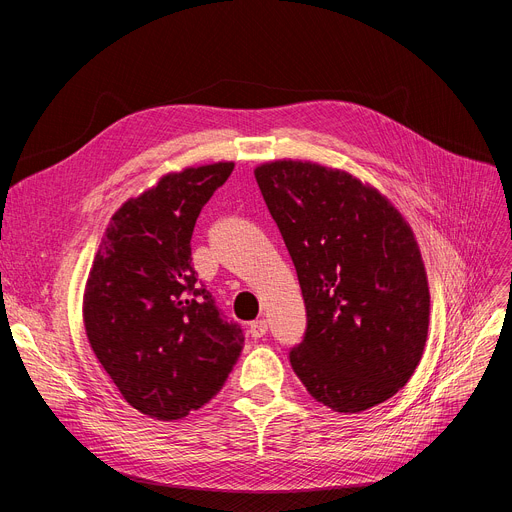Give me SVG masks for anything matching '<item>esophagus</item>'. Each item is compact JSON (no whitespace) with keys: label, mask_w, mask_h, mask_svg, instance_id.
I'll return each instance as SVG.
<instances>
[{"label":"esophagus","mask_w":512,"mask_h":512,"mask_svg":"<svg viewBox=\"0 0 512 512\" xmlns=\"http://www.w3.org/2000/svg\"><path fill=\"white\" fill-rule=\"evenodd\" d=\"M267 321L265 319H257V321H251V326H249V334H251V338H261V336H265L267 334Z\"/></svg>","instance_id":"obj_1"}]
</instances>
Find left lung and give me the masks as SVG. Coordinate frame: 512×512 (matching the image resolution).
Listing matches in <instances>:
<instances>
[{"label": "left lung", "instance_id": "8db88e82", "mask_svg": "<svg viewBox=\"0 0 512 512\" xmlns=\"http://www.w3.org/2000/svg\"><path fill=\"white\" fill-rule=\"evenodd\" d=\"M255 178L305 299L294 373L336 413L380 405L411 380L427 340L429 288L411 226L375 188L311 161H272Z\"/></svg>", "mask_w": 512, "mask_h": 512}]
</instances>
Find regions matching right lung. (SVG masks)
<instances>
[{
	"label": "right lung",
	"mask_w": 512,
	"mask_h": 512,
	"mask_svg": "<svg viewBox=\"0 0 512 512\" xmlns=\"http://www.w3.org/2000/svg\"><path fill=\"white\" fill-rule=\"evenodd\" d=\"M232 161L166 174L107 226L87 280L91 348L130 407L176 421L218 394L245 336L197 282L191 236Z\"/></svg>",
	"instance_id": "obj_1"
}]
</instances>
